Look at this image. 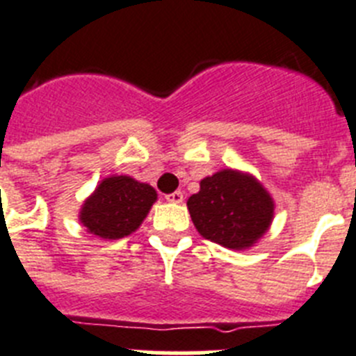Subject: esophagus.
<instances>
[{
	"label": "esophagus",
	"mask_w": 356,
	"mask_h": 356,
	"mask_svg": "<svg viewBox=\"0 0 356 356\" xmlns=\"http://www.w3.org/2000/svg\"><path fill=\"white\" fill-rule=\"evenodd\" d=\"M166 200L168 202H174V204H181L182 202V191H174V193H168L166 195Z\"/></svg>",
	"instance_id": "esophagus-1"
}]
</instances>
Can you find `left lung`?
Wrapping results in <instances>:
<instances>
[{
	"instance_id": "obj_1",
	"label": "left lung",
	"mask_w": 356,
	"mask_h": 356,
	"mask_svg": "<svg viewBox=\"0 0 356 356\" xmlns=\"http://www.w3.org/2000/svg\"><path fill=\"white\" fill-rule=\"evenodd\" d=\"M197 231L229 249L251 247L272 222L274 204L251 175L222 170L200 181V191L188 199Z\"/></svg>"
}]
</instances>
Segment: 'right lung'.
Listing matches in <instances>:
<instances>
[{
  "label": "right lung",
  "mask_w": 356,
  "mask_h": 356,
  "mask_svg": "<svg viewBox=\"0 0 356 356\" xmlns=\"http://www.w3.org/2000/svg\"><path fill=\"white\" fill-rule=\"evenodd\" d=\"M156 199V190L148 184L125 175L109 177L86 200L80 220L89 233L116 240L140 227Z\"/></svg>",
  "instance_id": "right-lung-1"
}]
</instances>
